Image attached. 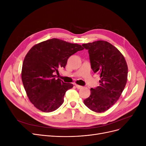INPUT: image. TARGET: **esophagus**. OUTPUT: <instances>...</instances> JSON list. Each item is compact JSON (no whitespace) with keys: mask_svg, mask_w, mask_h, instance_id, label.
Listing matches in <instances>:
<instances>
[{"mask_svg":"<svg viewBox=\"0 0 146 146\" xmlns=\"http://www.w3.org/2000/svg\"><path fill=\"white\" fill-rule=\"evenodd\" d=\"M75 86H76V88H77V89H82V88H83L82 86H80V85H77V84H76V85H75Z\"/></svg>","mask_w":146,"mask_h":146,"instance_id":"1","label":"esophagus"}]
</instances>
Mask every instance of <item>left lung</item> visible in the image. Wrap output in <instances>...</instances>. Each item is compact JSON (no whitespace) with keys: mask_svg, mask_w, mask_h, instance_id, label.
I'll list each match as a JSON object with an SVG mask.
<instances>
[{"mask_svg":"<svg viewBox=\"0 0 146 146\" xmlns=\"http://www.w3.org/2000/svg\"><path fill=\"white\" fill-rule=\"evenodd\" d=\"M82 46L88 50L91 68L100 78L99 86L91 88L90 97L83 102L92 111L102 113L120 98L127 81V64L121 52L107 41L99 40Z\"/></svg>","mask_w":146,"mask_h":146,"instance_id":"left-lung-1","label":"left lung"}]
</instances>
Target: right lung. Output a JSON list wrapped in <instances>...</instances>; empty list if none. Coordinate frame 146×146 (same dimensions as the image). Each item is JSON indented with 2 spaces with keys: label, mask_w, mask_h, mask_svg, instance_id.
<instances>
[{
  "label": "right lung",
  "mask_w": 146,
  "mask_h": 146,
  "mask_svg": "<svg viewBox=\"0 0 146 146\" xmlns=\"http://www.w3.org/2000/svg\"><path fill=\"white\" fill-rule=\"evenodd\" d=\"M84 48L78 44L52 38L35 44L25 55L21 77L30 101L45 113L54 111L63 104L72 83L56 79L58 69L64 68L69 57Z\"/></svg>",
  "instance_id": "1"
}]
</instances>
